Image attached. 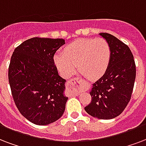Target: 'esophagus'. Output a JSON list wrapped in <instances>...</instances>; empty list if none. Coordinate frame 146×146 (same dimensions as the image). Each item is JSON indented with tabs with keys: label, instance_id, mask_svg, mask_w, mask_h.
<instances>
[{
	"label": "esophagus",
	"instance_id": "1",
	"mask_svg": "<svg viewBox=\"0 0 146 146\" xmlns=\"http://www.w3.org/2000/svg\"><path fill=\"white\" fill-rule=\"evenodd\" d=\"M82 83V80H81L80 78L79 77H74L73 79H70V80L68 81V84L69 85L71 86H77L80 89V91H84V88H80V84Z\"/></svg>",
	"mask_w": 146,
	"mask_h": 146
}]
</instances>
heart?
Instances as JSON below:
<instances>
[{"label": "heart", "mask_w": 146, "mask_h": 146, "mask_svg": "<svg viewBox=\"0 0 146 146\" xmlns=\"http://www.w3.org/2000/svg\"><path fill=\"white\" fill-rule=\"evenodd\" d=\"M111 47L103 38L80 39L55 56V63L63 76L74 73L76 65L80 73L88 79H96L105 73L110 65Z\"/></svg>", "instance_id": "obj_1"}]
</instances>
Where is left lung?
<instances>
[{
    "label": "left lung",
    "instance_id": "obj_1",
    "mask_svg": "<svg viewBox=\"0 0 146 146\" xmlns=\"http://www.w3.org/2000/svg\"><path fill=\"white\" fill-rule=\"evenodd\" d=\"M100 34L110 43L111 59L104 75L93 83L92 100L85 110L93 117L110 119L120 115L130 101L136 69L126 44L110 33Z\"/></svg>",
    "mask_w": 146,
    "mask_h": 146
}]
</instances>
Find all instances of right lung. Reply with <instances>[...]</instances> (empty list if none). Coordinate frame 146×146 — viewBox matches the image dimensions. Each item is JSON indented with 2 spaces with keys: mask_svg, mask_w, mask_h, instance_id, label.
Instances as JSON below:
<instances>
[{
  "mask_svg": "<svg viewBox=\"0 0 146 146\" xmlns=\"http://www.w3.org/2000/svg\"><path fill=\"white\" fill-rule=\"evenodd\" d=\"M63 39L33 37L17 46L11 56L8 80L19 112L30 122L45 125L63 115L68 98L66 80L58 74L53 56Z\"/></svg>",
  "mask_w": 146,
  "mask_h": 146,
  "instance_id": "1",
  "label": "right lung"
}]
</instances>
